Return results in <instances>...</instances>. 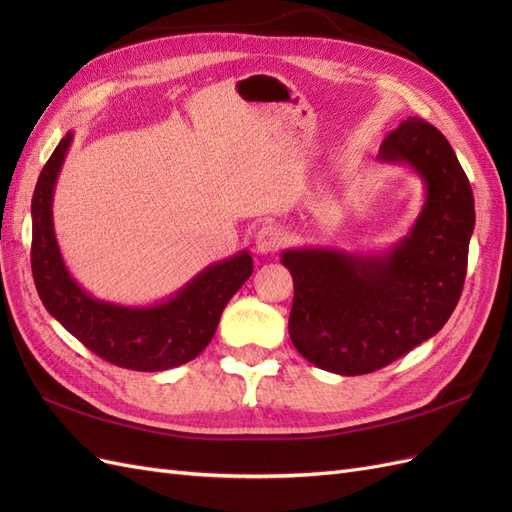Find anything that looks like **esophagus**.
<instances>
[{
	"mask_svg": "<svg viewBox=\"0 0 512 512\" xmlns=\"http://www.w3.org/2000/svg\"><path fill=\"white\" fill-rule=\"evenodd\" d=\"M284 241H286V232L280 226H275V224L262 226L256 232V250L260 254H273V252H277L284 245Z\"/></svg>",
	"mask_w": 512,
	"mask_h": 512,
	"instance_id": "obj_1",
	"label": "esophagus"
}]
</instances>
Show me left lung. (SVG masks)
Listing matches in <instances>:
<instances>
[{
	"instance_id": "left-lung-1",
	"label": "left lung",
	"mask_w": 512,
	"mask_h": 512,
	"mask_svg": "<svg viewBox=\"0 0 512 512\" xmlns=\"http://www.w3.org/2000/svg\"><path fill=\"white\" fill-rule=\"evenodd\" d=\"M382 162L410 164L427 196L410 235L378 256L286 250L294 282L288 333L309 363L339 376L382 369L436 335L461 297L474 230L470 181L444 134L408 117Z\"/></svg>"
}]
</instances>
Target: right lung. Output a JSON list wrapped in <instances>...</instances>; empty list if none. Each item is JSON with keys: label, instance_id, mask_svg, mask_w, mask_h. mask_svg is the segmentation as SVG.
Returning <instances> with one entry per match:
<instances>
[{"label": "right lung", "instance_id": "right-lung-1", "mask_svg": "<svg viewBox=\"0 0 512 512\" xmlns=\"http://www.w3.org/2000/svg\"><path fill=\"white\" fill-rule=\"evenodd\" d=\"M72 134L44 164L32 198V273L40 301L68 333L100 359L123 369L164 371L207 348L226 303L254 271L252 256H237L200 271L175 297L151 307L98 301L72 280L53 230V192Z\"/></svg>", "mask_w": 512, "mask_h": 512}]
</instances>
